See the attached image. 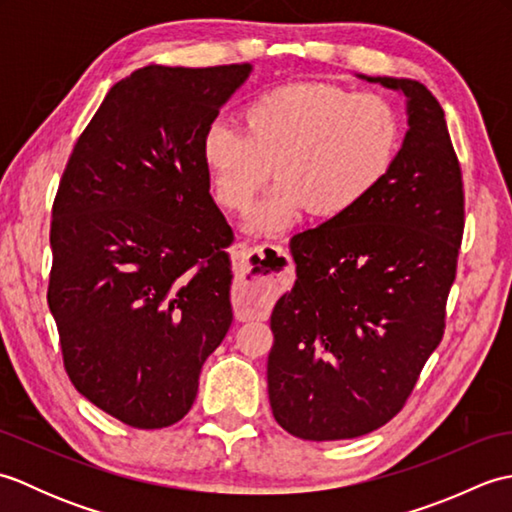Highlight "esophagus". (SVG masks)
I'll return each instance as SVG.
<instances>
[{"label":"esophagus","mask_w":512,"mask_h":512,"mask_svg":"<svg viewBox=\"0 0 512 512\" xmlns=\"http://www.w3.org/2000/svg\"><path fill=\"white\" fill-rule=\"evenodd\" d=\"M233 257L237 273L233 303L237 317H262L288 284L290 257L277 244L246 242L233 246Z\"/></svg>","instance_id":"esophagus-1"}]
</instances>
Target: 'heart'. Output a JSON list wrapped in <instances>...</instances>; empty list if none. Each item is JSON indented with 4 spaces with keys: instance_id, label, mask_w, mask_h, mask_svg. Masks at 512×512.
Returning <instances> with one entry per match:
<instances>
[{
    "instance_id": "obj_1",
    "label": "heart",
    "mask_w": 512,
    "mask_h": 512,
    "mask_svg": "<svg viewBox=\"0 0 512 512\" xmlns=\"http://www.w3.org/2000/svg\"><path fill=\"white\" fill-rule=\"evenodd\" d=\"M244 129L213 123L202 140L215 198L246 211L275 165L277 187L250 215V228L275 233L306 211L341 217L372 195L394 167L400 118L385 96L297 83L248 101Z\"/></svg>"
}]
</instances>
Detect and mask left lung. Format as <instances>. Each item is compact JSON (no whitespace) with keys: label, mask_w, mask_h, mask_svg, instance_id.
<instances>
[{"label":"left lung","mask_w":512,"mask_h":512,"mask_svg":"<svg viewBox=\"0 0 512 512\" xmlns=\"http://www.w3.org/2000/svg\"><path fill=\"white\" fill-rule=\"evenodd\" d=\"M363 79L407 96L405 143L356 209L290 237L297 281L270 314L273 416L314 442L365 436L405 407L442 341L464 233L438 99L411 79Z\"/></svg>","instance_id":"left-lung-1"}]
</instances>
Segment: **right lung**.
I'll use <instances>...</instances> for the list:
<instances>
[{"label": "right lung", "mask_w": 512, "mask_h": 512, "mask_svg": "<svg viewBox=\"0 0 512 512\" xmlns=\"http://www.w3.org/2000/svg\"><path fill=\"white\" fill-rule=\"evenodd\" d=\"M250 74L147 65L76 140L52 204L48 306L63 367L92 405L136 429L171 427L233 321V228L202 140Z\"/></svg>", "instance_id": "1"}]
</instances>
